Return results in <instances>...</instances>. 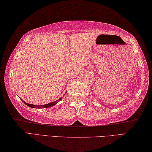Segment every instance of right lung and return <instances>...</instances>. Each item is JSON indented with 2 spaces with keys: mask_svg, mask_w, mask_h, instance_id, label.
Returning <instances> with one entry per match:
<instances>
[{
  "mask_svg": "<svg viewBox=\"0 0 152 152\" xmlns=\"http://www.w3.org/2000/svg\"><path fill=\"white\" fill-rule=\"evenodd\" d=\"M61 99H62V98H60V99H58L57 100V101H55V102H53L47 103V104L42 105H33V104H29V103H27L25 102H24V101H23L22 99H21V100H22L23 102L24 103H25V105H28V107H32V108H39V109H41V108H47V107H52V106H54L55 105L57 104V103L58 102H60V101L61 100Z\"/></svg>",
  "mask_w": 152,
  "mask_h": 152,
  "instance_id": "add662e5",
  "label": "right lung"
}]
</instances>
